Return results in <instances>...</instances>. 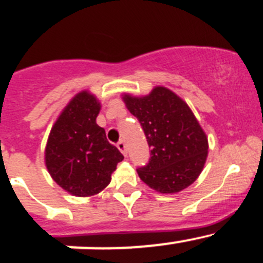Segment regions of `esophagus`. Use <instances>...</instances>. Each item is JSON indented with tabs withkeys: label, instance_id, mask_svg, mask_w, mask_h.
Wrapping results in <instances>:
<instances>
[{
	"label": "esophagus",
	"instance_id": "34e87169",
	"mask_svg": "<svg viewBox=\"0 0 263 263\" xmlns=\"http://www.w3.org/2000/svg\"><path fill=\"white\" fill-rule=\"evenodd\" d=\"M117 147H118V150L121 151V153L123 154L124 156L127 155V147H126V144H124L123 140H121V141H119L118 144H117Z\"/></svg>",
	"mask_w": 263,
	"mask_h": 263
}]
</instances>
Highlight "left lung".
I'll list each match as a JSON object with an SVG mask.
<instances>
[{
  "label": "left lung",
  "mask_w": 263,
  "mask_h": 263,
  "mask_svg": "<svg viewBox=\"0 0 263 263\" xmlns=\"http://www.w3.org/2000/svg\"><path fill=\"white\" fill-rule=\"evenodd\" d=\"M131 115L141 123L150 160L137 169L141 181L164 195L178 193L202 172L209 153L205 131L181 97L164 86L147 95H122Z\"/></svg>",
  "instance_id": "1"
}]
</instances>
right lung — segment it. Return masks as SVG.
Here are the masks:
<instances>
[{
    "label": "right lung",
    "mask_w": 263,
    "mask_h": 263,
    "mask_svg": "<svg viewBox=\"0 0 263 263\" xmlns=\"http://www.w3.org/2000/svg\"><path fill=\"white\" fill-rule=\"evenodd\" d=\"M100 102L89 90L78 92L49 132L44 161L52 179L76 197H90L110 183L123 155L97 124Z\"/></svg>",
    "instance_id": "right-lung-1"
}]
</instances>
